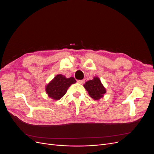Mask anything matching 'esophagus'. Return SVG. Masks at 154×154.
Segmentation results:
<instances>
[{
  "label": "esophagus",
  "instance_id": "obj_1",
  "mask_svg": "<svg viewBox=\"0 0 154 154\" xmlns=\"http://www.w3.org/2000/svg\"><path fill=\"white\" fill-rule=\"evenodd\" d=\"M77 82L78 83H80V84H83L85 82V80H77Z\"/></svg>",
  "mask_w": 154,
  "mask_h": 154
}]
</instances>
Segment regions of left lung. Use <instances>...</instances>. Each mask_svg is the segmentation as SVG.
<instances>
[{"instance_id": "1", "label": "left lung", "mask_w": 154, "mask_h": 154, "mask_svg": "<svg viewBox=\"0 0 154 154\" xmlns=\"http://www.w3.org/2000/svg\"><path fill=\"white\" fill-rule=\"evenodd\" d=\"M89 96L95 100H98L106 93V89L99 78L94 77L93 80L87 81L83 85Z\"/></svg>"}]
</instances>
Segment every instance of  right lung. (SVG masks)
<instances>
[{
	"label": "right lung",
	"mask_w": 154,
	"mask_h": 154,
	"mask_svg": "<svg viewBox=\"0 0 154 154\" xmlns=\"http://www.w3.org/2000/svg\"><path fill=\"white\" fill-rule=\"evenodd\" d=\"M76 82V80L73 77L67 78L62 74H58L46 86L45 91L51 98L58 100L66 94L71 85Z\"/></svg>",
	"instance_id": "1"
}]
</instances>
